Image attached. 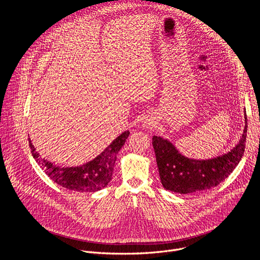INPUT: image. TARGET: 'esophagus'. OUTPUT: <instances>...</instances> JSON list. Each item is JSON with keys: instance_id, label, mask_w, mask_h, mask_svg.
Masks as SVG:
<instances>
[{"instance_id": "34e87169", "label": "esophagus", "mask_w": 260, "mask_h": 260, "mask_svg": "<svg viewBox=\"0 0 260 260\" xmlns=\"http://www.w3.org/2000/svg\"><path fill=\"white\" fill-rule=\"evenodd\" d=\"M142 126H143L144 129H149V128H152L154 126V122L150 121V120H146V121L143 122Z\"/></svg>"}]
</instances>
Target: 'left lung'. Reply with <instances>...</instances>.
I'll return each instance as SVG.
<instances>
[{
  "mask_svg": "<svg viewBox=\"0 0 260 260\" xmlns=\"http://www.w3.org/2000/svg\"><path fill=\"white\" fill-rule=\"evenodd\" d=\"M245 128L239 143L231 151L210 159H193L182 155L167 139L153 136L152 145L156 156L162 186L173 192L187 194L208 190L223 182L236 169L245 151Z\"/></svg>",
  "mask_w": 260,
  "mask_h": 260,
  "instance_id": "left-lung-1",
  "label": "left lung"
}]
</instances>
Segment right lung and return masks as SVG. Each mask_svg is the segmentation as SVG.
Masks as SVG:
<instances>
[{"instance_id": "right-lung-1", "label": "right lung", "mask_w": 260, "mask_h": 260, "mask_svg": "<svg viewBox=\"0 0 260 260\" xmlns=\"http://www.w3.org/2000/svg\"><path fill=\"white\" fill-rule=\"evenodd\" d=\"M128 136V131L122 133L94 159L79 167L70 168H60L45 158H41L29 138L28 143L31 155L36 161L59 186L74 191L95 192L105 188L112 179L117 153Z\"/></svg>"}]
</instances>
